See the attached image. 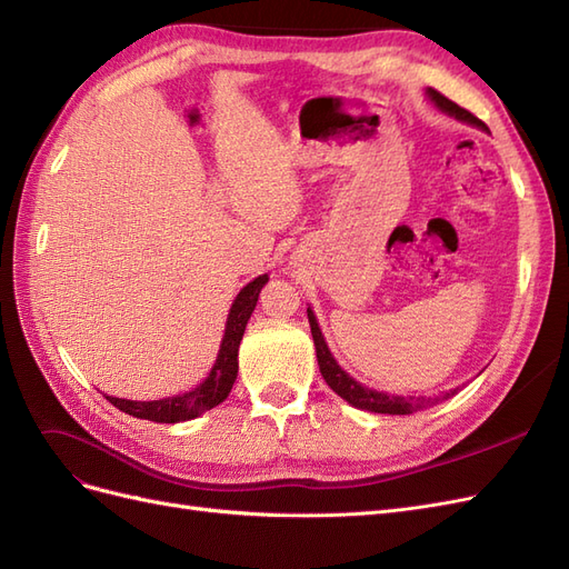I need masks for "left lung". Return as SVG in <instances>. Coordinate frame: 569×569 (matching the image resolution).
<instances>
[{
    "label": "left lung",
    "instance_id": "8db88e82",
    "mask_svg": "<svg viewBox=\"0 0 569 569\" xmlns=\"http://www.w3.org/2000/svg\"><path fill=\"white\" fill-rule=\"evenodd\" d=\"M429 97V101H435V107L441 109L443 113L449 116H456L458 120H462V123H470V126H477V128H487L485 123L477 116H472L468 109L458 107L456 101L446 99L441 92L427 88L425 92ZM308 322H311V335H313V343H316V356H318V366H320V375L325 377L327 387H330L335 393H339L343 401H349L351 406L360 408V410H370V412H387V416H410V412L416 410H422L427 406H435L443 399H451V396L458 391V389H451L446 391L441 396H435V399H416V396H393V393H385V391H375V389H368L360 382H356L353 377H349L347 372H343L339 366L335 356L330 353V349H327L325 343V337L320 332L318 327V320L313 316L311 308H308Z\"/></svg>",
    "mask_w": 569,
    "mask_h": 569
}]
</instances>
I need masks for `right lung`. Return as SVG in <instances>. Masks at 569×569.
I'll list each match as a JSON object with an SVG mask.
<instances>
[{
  "mask_svg": "<svg viewBox=\"0 0 569 569\" xmlns=\"http://www.w3.org/2000/svg\"><path fill=\"white\" fill-rule=\"evenodd\" d=\"M266 282H268V274H258V278L239 291L237 299L232 301L228 322H226V335H222V341H220L218 358H216L209 377H206L199 387H194L192 391H187L182 396H168V399H159V401H128V399H116V396H107V399L118 410L128 412V416H132V418L166 422V425L194 420L201 416V412L211 410L218 403L226 401L234 380H237L239 341H242V337H244L247 322L253 313L258 295H261Z\"/></svg>",
  "mask_w": 569,
  "mask_h": 569,
  "instance_id": "1",
  "label": "right lung"
}]
</instances>
